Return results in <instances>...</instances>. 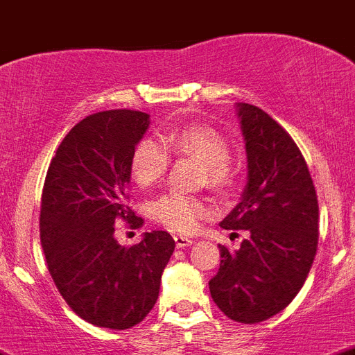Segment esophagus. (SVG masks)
Wrapping results in <instances>:
<instances>
[{"mask_svg":"<svg viewBox=\"0 0 355 355\" xmlns=\"http://www.w3.org/2000/svg\"><path fill=\"white\" fill-rule=\"evenodd\" d=\"M175 243H177L178 248H182V247H189V245H193V240H191L189 236H182V234H177V236H175Z\"/></svg>","mask_w":355,"mask_h":355,"instance_id":"obj_1","label":"esophagus"}]
</instances>
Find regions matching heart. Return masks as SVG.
<instances>
[{
  "instance_id": "heart-1",
  "label": "heart",
  "mask_w": 355,
  "mask_h": 355,
  "mask_svg": "<svg viewBox=\"0 0 355 355\" xmlns=\"http://www.w3.org/2000/svg\"><path fill=\"white\" fill-rule=\"evenodd\" d=\"M144 138L131 154L132 180L140 187H150L164 177L170 164V154L194 157L203 162V180L214 189H226L233 184L234 170L226 138L210 125L189 124L171 129L161 138ZM208 215L205 200L191 194L170 191L155 198L150 205V217L161 226L178 233H191Z\"/></svg>"
}]
</instances>
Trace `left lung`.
I'll list each match as a JSON object with an SVG mask.
<instances>
[{
	"mask_svg": "<svg viewBox=\"0 0 355 355\" xmlns=\"http://www.w3.org/2000/svg\"><path fill=\"white\" fill-rule=\"evenodd\" d=\"M248 159L241 201L224 218V230L248 236L231 252L220 248L211 278V300L236 322L277 315L306 280L319 243V203L303 154L289 132L261 108L238 105Z\"/></svg>",
	"mask_w": 355,
	"mask_h": 355,
	"instance_id": "1",
	"label": "left lung"
}]
</instances>
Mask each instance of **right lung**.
I'll return each instance as SVG.
<instances>
[{
    "label": "right lung",
    "mask_w": 355,
    "mask_h": 355,
    "mask_svg": "<svg viewBox=\"0 0 355 355\" xmlns=\"http://www.w3.org/2000/svg\"><path fill=\"white\" fill-rule=\"evenodd\" d=\"M148 128L138 110L98 112L73 125L55 150L42 193L40 240L68 306L98 327L129 329L154 308L175 250L166 231L122 247L115 223L144 220L125 205L131 154Z\"/></svg>",
    "instance_id": "right-lung-1"
}]
</instances>
